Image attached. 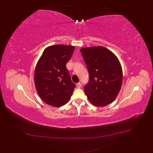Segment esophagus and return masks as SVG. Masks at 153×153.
Returning a JSON list of instances; mask_svg holds the SVG:
<instances>
[{"label":"esophagus","mask_w":153,"mask_h":153,"mask_svg":"<svg viewBox=\"0 0 153 153\" xmlns=\"http://www.w3.org/2000/svg\"><path fill=\"white\" fill-rule=\"evenodd\" d=\"M76 87H78V88H80L81 87H82V84H81V83H78V84H76Z\"/></svg>","instance_id":"obj_1"}]
</instances>
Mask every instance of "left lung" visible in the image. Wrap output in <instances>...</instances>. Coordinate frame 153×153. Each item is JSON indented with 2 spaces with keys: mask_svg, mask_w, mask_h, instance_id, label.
<instances>
[{
  "mask_svg": "<svg viewBox=\"0 0 153 153\" xmlns=\"http://www.w3.org/2000/svg\"><path fill=\"white\" fill-rule=\"evenodd\" d=\"M80 52L89 74L84 92L93 105L101 107L112 103L121 90L123 71L112 51L103 47H85Z\"/></svg>",
  "mask_w": 153,
  "mask_h": 153,
  "instance_id": "left-lung-1",
  "label": "left lung"
}]
</instances>
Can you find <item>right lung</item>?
<instances>
[{"label": "right lung", "mask_w": 153, "mask_h": 153, "mask_svg": "<svg viewBox=\"0 0 153 153\" xmlns=\"http://www.w3.org/2000/svg\"><path fill=\"white\" fill-rule=\"evenodd\" d=\"M74 50L72 45L50 46L39 59L34 71V84L45 103L59 107L70 100L75 85L71 82L66 64Z\"/></svg>", "instance_id": "add662e5"}]
</instances>
